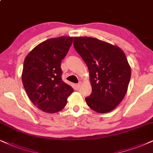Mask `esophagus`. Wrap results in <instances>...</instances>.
I'll list each match as a JSON object with an SVG mask.
<instances>
[{
    "instance_id": "34e87169",
    "label": "esophagus",
    "mask_w": 153,
    "mask_h": 153,
    "mask_svg": "<svg viewBox=\"0 0 153 153\" xmlns=\"http://www.w3.org/2000/svg\"><path fill=\"white\" fill-rule=\"evenodd\" d=\"M81 86H82V82H79L78 83V84H76V88H80L81 87Z\"/></svg>"
}]
</instances>
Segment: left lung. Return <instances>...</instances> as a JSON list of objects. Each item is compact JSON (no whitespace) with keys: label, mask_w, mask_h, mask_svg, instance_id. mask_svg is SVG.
<instances>
[{"label":"left lung","mask_w":153,"mask_h":153,"mask_svg":"<svg viewBox=\"0 0 153 153\" xmlns=\"http://www.w3.org/2000/svg\"><path fill=\"white\" fill-rule=\"evenodd\" d=\"M74 47L89 71L92 92L85 99L86 104L99 114L113 111L126 96L131 79L124 52L116 45L88 37H74Z\"/></svg>","instance_id":"8db88e82"}]
</instances>
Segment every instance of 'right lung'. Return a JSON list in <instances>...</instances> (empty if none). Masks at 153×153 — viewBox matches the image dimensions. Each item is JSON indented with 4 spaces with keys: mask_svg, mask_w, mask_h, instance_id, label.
I'll list each match as a JSON object with an SVG mask.
<instances>
[{
    "mask_svg": "<svg viewBox=\"0 0 153 153\" xmlns=\"http://www.w3.org/2000/svg\"><path fill=\"white\" fill-rule=\"evenodd\" d=\"M73 37L62 36L39 43L26 56L22 82L28 97L45 113L59 112L67 103L73 88L62 79V60L72 44Z\"/></svg>",
    "mask_w": 153,
    "mask_h": 153,
    "instance_id": "add662e5",
    "label": "right lung"
}]
</instances>
